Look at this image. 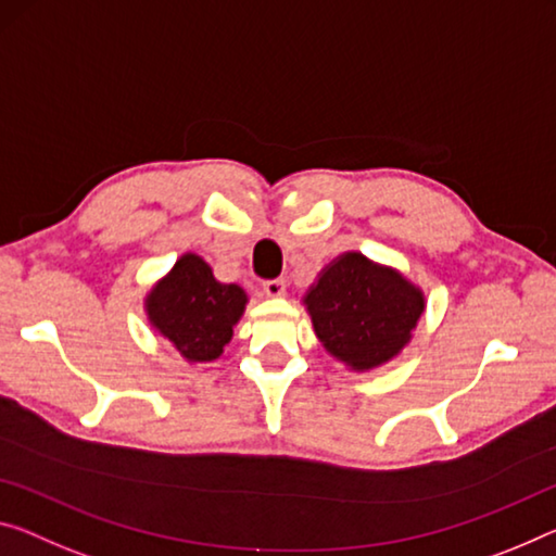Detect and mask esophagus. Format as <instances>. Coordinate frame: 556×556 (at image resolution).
<instances>
[{
	"mask_svg": "<svg viewBox=\"0 0 556 556\" xmlns=\"http://www.w3.org/2000/svg\"><path fill=\"white\" fill-rule=\"evenodd\" d=\"M263 293H266L268 298H280V295H286V280H283V278L266 280V283H263Z\"/></svg>",
	"mask_w": 556,
	"mask_h": 556,
	"instance_id": "1",
	"label": "esophagus"
}]
</instances>
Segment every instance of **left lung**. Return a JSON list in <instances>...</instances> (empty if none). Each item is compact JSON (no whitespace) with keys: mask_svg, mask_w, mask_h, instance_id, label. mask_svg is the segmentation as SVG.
I'll return each mask as SVG.
<instances>
[{"mask_svg":"<svg viewBox=\"0 0 556 556\" xmlns=\"http://www.w3.org/2000/svg\"><path fill=\"white\" fill-rule=\"evenodd\" d=\"M303 303L323 348L357 372L392 361L425 313L420 288L355 251L323 268Z\"/></svg>","mask_w":556,"mask_h":556,"instance_id":"1","label":"left lung"}]
</instances>
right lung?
Masks as SVG:
<instances>
[{
	"instance_id": "obj_1",
	"label": "right lung",
	"mask_w": 556,
	"mask_h": 556,
	"mask_svg": "<svg viewBox=\"0 0 556 556\" xmlns=\"http://www.w3.org/2000/svg\"><path fill=\"white\" fill-rule=\"evenodd\" d=\"M249 303L245 290L220 283L201 255L184 253L147 295L153 330L164 336L189 363H211L233 338Z\"/></svg>"
}]
</instances>
